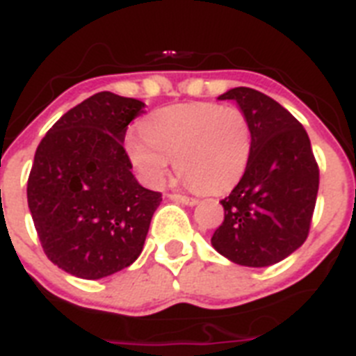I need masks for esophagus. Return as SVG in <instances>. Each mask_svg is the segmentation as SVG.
<instances>
[{"mask_svg":"<svg viewBox=\"0 0 356 356\" xmlns=\"http://www.w3.org/2000/svg\"><path fill=\"white\" fill-rule=\"evenodd\" d=\"M170 199L175 202H183V204L186 206H195L197 204V199H193V197H188V195H181V193H170Z\"/></svg>","mask_w":356,"mask_h":356,"instance_id":"esophagus-1","label":"esophagus"}]
</instances>
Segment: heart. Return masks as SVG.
<instances>
[{
    "label": "heart",
    "instance_id": "1",
    "mask_svg": "<svg viewBox=\"0 0 356 356\" xmlns=\"http://www.w3.org/2000/svg\"><path fill=\"white\" fill-rule=\"evenodd\" d=\"M141 130L124 137V150L150 184L163 183L175 157L184 183L206 193H224L241 181L252 154V128L237 106L206 101L172 104L145 118Z\"/></svg>",
    "mask_w": 356,
    "mask_h": 356
}]
</instances>
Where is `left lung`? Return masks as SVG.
I'll list each match as a JSON object with an SVG mask.
<instances>
[{
	"mask_svg": "<svg viewBox=\"0 0 356 356\" xmlns=\"http://www.w3.org/2000/svg\"><path fill=\"white\" fill-rule=\"evenodd\" d=\"M219 99L235 101L248 118L252 154L238 184L220 201L224 220L211 246L235 264H277L309 234L318 193L312 143L302 124L262 92L237 86Z\"/></svg>",
	"mask_w": 356,
	"mask_h": 356,
	"instance_id": "8db88e82",
	"label": "left lung"
}]
</instances>
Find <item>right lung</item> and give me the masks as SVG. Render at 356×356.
<instances>
[{"mask_svg":"<svg viewBox=\"0 0 356 356\" xmlns=\"http://www.w3.org/2000/svg\"><path fill=\"white\" fill-rule=\"evenodd\" d=\"M145 103L99 92L68 110L34 155L26 199L44 255L79 279H103L141 255L163 197L137 183L124 150Z\"/></svg>","mask_w":356,"mask_h":356,"instance_id":"add662e5","label":"right lung"}]
</instances>
